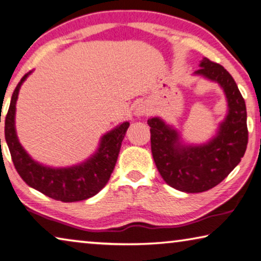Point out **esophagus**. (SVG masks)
Instances as JSON below:
<instances>
[{
	"mask_svg": "<svg viewBox=\"0 0 261 261\" xmlns=\"http://www.w3.org/2000/svg\"><path fill=\"white\" fill-rule=\"evenodd\" d=\"M147 112H148V110L146 108V105H143V104L136 105L134 109V114L136 115V117H141V115L147 114Z\"/></svg>",
	"mask_w": 261,
	"mask_h": 261,
	"instance_id": "34e87169",
	"label": "esophagus"
}]
</instances>
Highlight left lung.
I'll use <instances>...</instances> for the list:
<instances>
[{
  "mask_svg": "<svg viewBox=\"0 0 261 261\" xmlns=\"http://www.w3.org/2000/svg\"><path fill=\"white\" fill-rule=\"evenodd\" d=\"M194 74L219 83L227 97L228 114L214 138L200 146H186L178 132L162 119L148 120L157 170L168 185L186 193H200L219 185L241 162L249 140L245 100L232 76L207 58Z\"/></svg>",
  "mask_w": 261,
  "mask_h": 261,
  "instance_id": "8db88e82",
  "label": "left lung"
}]
</instances>
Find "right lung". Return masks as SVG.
<instances>
[{"instance_id": "add662e5", "label": "right lung", "mask_w": 261, "mask_h": 261, "mask_svg": "<svg viewBox=\"0 0 261 261\" xmlns=\"http://www.w3.org/2000/svg\"><path fill=\"white\" fill-rule=\"evenodd\" d=\"M30 74L31 71L23 76L12 93L4 127L6 141L17 172L29 186L54 200L74 202L91 198L108 184L129 122L121 123L102 136L97 151L82 164L61 169L41 165L20 146L15 129L16 101L20 85Z\"/></svg>"}]
</instances>
